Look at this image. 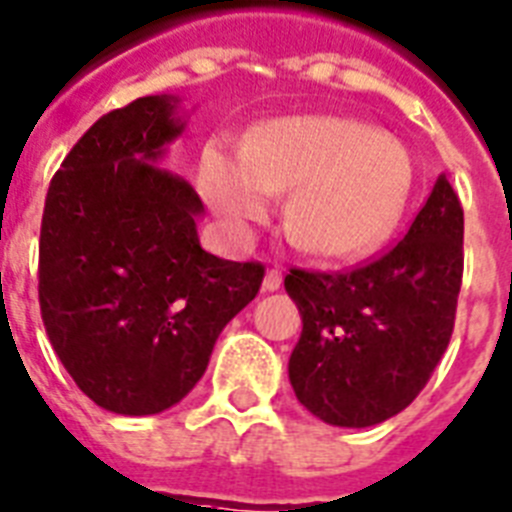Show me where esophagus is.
I'll return each mask as SVG.
<instances>
[{
    "label": "esophagus",
    "instance_id": "esophagus-1",
    "mask_svg": "<svg viewBox=\"0 0 512 512\" xmlns=\"http://www.w3.org/2000/svg\"><path fill=\"white\" fill-rule=\"evenodd\" d=\"M281 281H284V276H281V270H268L263 278V292H278L281 289Z\"/></svg>",
    "mask_w": 512,
    "mask_h": 512
}]
</instances>
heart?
I'll list each match as a JSON object with an SVG mask.
<instances>
[{
    "instance_id": "1",
    "label": "heart",
    "mask_w": 512,
    "mask_h": 512,
    "mask_svg": "<svg viewBox=\"0 0 512 512\" xmlns=\"http://www.w3.org/2000/svg\"><path fill=\"white\" fill-rule=\"evenodd\" d=\"M410 162L376 128L334 115L276 118L247 136L242 152L207 147L199 186L234 236L289 194L284 223L299 247L326 260H355L392 236L410 197Z\"/></svg>"
}]
</instances>
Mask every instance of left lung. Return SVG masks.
Returning <instances> with one entry per match:
<instances>
[{
  "label": "left lung",
  "mask_w": 512,
  "mask_h": 512,
  "mask_svg": "<svg viewBox=\"0 0 512 512\" xmlns=\"http://www.w3.org/2000/svg\"><path fill=\"white\" fill-rule=\"evenodd\" d=\"M460 281L463 207L442 173L405 239L376 263L284 278L302 315L289 357L297 400L342 429L402 413L450 344Z\"/></svg>",
  "instance_id": "obj_1"
}]
</instances>
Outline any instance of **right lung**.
I'll return each mask as SVG.
<instances>
[{"label":"right lung","mask_w":512,"mask_h":512,"mask_svg":"<svg viewBox=\"0 0 512 512\" xmlns=\"http://www.w3.org/2000/svg\"><path fill=\"white\" fill-rule=\"evenodd\" d=\"M186 118L176 94L102 115L62 160L41 218L49 342L91 402L131 418L184 400L263 284V265L202 249L205 207L162 168Z\"/></svg>","instance_id":"add662e5"}]
</instances>
